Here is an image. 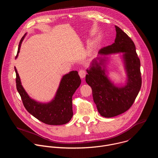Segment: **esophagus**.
Instances as JSON below:
<instances>
[{"label":"esophagus","instance_id":"1","mask_svg":"<svg viewBox=\"0 0 158 158\" xmlns=\"http://www.w3.org/2000/svg\"><path fill=\"white\" fill-rule=\"evenodd\" d=\"M79 75L81 77V78H82V79L84 78L85 76V71L84 70H83V69L80 70L79 71Z\"/></svg>","mask_w":158,"mask_h":158}]
</instances>
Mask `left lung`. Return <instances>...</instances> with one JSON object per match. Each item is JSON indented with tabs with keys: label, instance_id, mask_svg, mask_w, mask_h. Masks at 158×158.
Wrapping results in <instances>:
<instances>
[{
	"label": "left lung",
	"instance_id": "8db88e82",
	"mask_svg": "<svg viewBox=\"0 0 158 158\" xmlns=\"http://www.w3.org/2000/svg\"><path fill=\"white\" fill-rule=\"evenodd\" d=\"M116 36L110 46L101 49L87 69V84L91 86L94 103L101 116L112 118L127 110L134 103L141 87L140 60L131 39L115 26ZM120 54L127 79L123 85L115 84L108 76L106 65L110 56Z\"/></svg>",
	"mask_w": 158,
	"mask_h": 158
}]
</instances>
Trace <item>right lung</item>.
Segmentation results:
<instances>
[{"label":"right lung","instance_id":"1","mask_svg":"<svg viewBox=\"0 0 158 158\" xmlns=\"http://www.w3.org/2000/svg\"><path fill=\"white\" fill-rule=\"evenodd\" d=\"M26 35L27 33L19 42L16 58ZM15 71L17 91L24 107L31 114L40 121L49 125H62L70 121L73 116L72 98L81 83L77 71H70L62 77L54 98L48 102H39L31 98L22 86L15 67Z\"/></svg>","mask_w":158,"mask_h":158}]
</instances>
